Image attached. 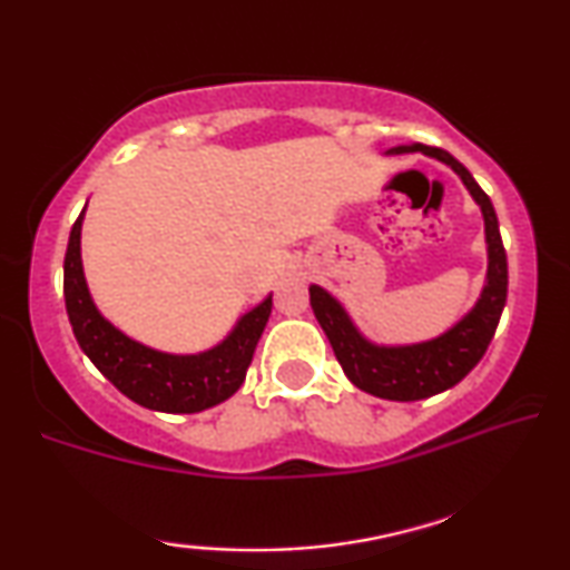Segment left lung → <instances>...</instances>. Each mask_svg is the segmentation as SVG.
Segmentation results:
<instances>
[{"mask_svg":"<svg viewBox=\"0 0 570 570\" xmlns=\"http://www.w3.org/2000/svg\"><path fill=\"white\" fill-rule=\"evenodd\" d=\"M424 154L455 171L463 179L465 189L473 197L483 216L485 234V279L481 295L463 318H458L448 332L432 336L426 342L414 344H377L367 340L354 324L344 305L321 285H311V308L324 328L328 344L340 360L344 375L360 391L385 401H422L448 387L458 385L473 370L489 350L497 334L501 311L507 305V252L501 244L497 210L483 193L473 175L460 164L455 156L442 148L424 144H406L387 148L385 156L399 154Z\"/></svg>","mask_w":570,"mask_h":570,"instance_id":"left-lung-1","label":"left lung"}]
</instances>
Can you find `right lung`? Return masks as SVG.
<instances>
[{
	"instance_id": "add662e5",
	"label": "right lung",
	"mask_w": 570,
	"mask_h": 570,
	"mask_svg": "<svg viewBox=\"0 0 570 570\" xmlns=\"http://www.w3.org/2000/svg\"><path fill=\"white\" fill-rule=\"evenodd\" d=\"M85 210L71 228L63 259L66 313L81 352L122 395L144 409L164 414H197L230 399L242 387L269 321L272 295L238 316L224 340L205 352L175 354L136 342L102 316L89 293L81 265Z\"/></svg>"
}]
</instances>
